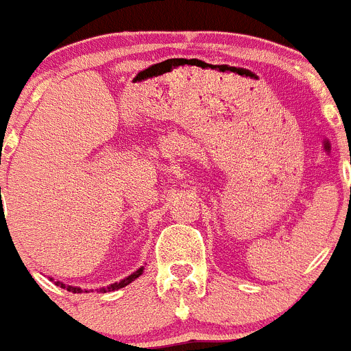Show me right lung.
<instances>
[{
	"instance_id": "add662e5",
	"label": "right lung",
	"mask_w": 351,
	"mask_h": 351,
	"mask_svg": "<svg viewBox=\"0 0 351 351\" xmlns=\"http://www.w3.org/2000/svg\"><path fill=\"white\" fill-rule=\"evenodd\" d=\"M1 190V188H0ZM142 271H144V267H141L138 269L137 272H133L132 276H128V278H125V280L123 281H119V283H114V285H110V287H107V288H100V291H114V290H119V288H123V287H126V285H130L132 283L133 280H137L138 276L142 274ZM56 285H58V287H61V288H66L68 291H73V293H80V288H75V287H66V285H63V283H60V281H56ZM88 291V290H86Z\"/></svg>"
}]
</instances>
